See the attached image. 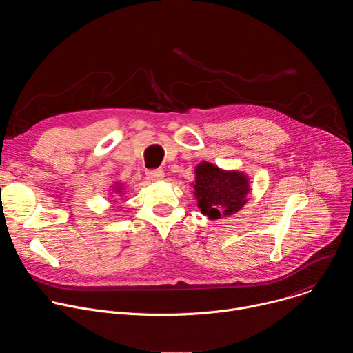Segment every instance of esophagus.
I'll return each instance as SVG.
<instances>
[{
  "mask_svg": "<svg viewBox=\"0 0 353 353\" xmlns=\"http://www.w3.org/2000/svg\"><path fill=\"white\" fill-rule=\"evenodd\" d=\"M146 177L149 180H162L165 177V173L162 169H150L146 172Z\"/></svg>",
  "mask_w": 353,
  "mask_h": 353,
  "instance_id": "obj_1",
  "label": "esophagus"
}]
</instances>
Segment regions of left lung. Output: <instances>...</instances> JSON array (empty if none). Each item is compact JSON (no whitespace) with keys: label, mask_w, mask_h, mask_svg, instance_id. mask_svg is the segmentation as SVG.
Segmentation results:
<instances>
[{"label":"left lung","mask_w":353,"mask_h":353,"mask_svg":"<svg viewBox=\"0 0 353 353\" xmlns=\"http://www.w3.org/2000/svg\"><path fill=\"white\" fill-rule=\"evenodd\" d=\"M195 196L203 215L218 219L232 215L245 204L248 180L237 172H223L203 162L195 169Z\"/></svg>","instance_id":"1"}]
</instances>
